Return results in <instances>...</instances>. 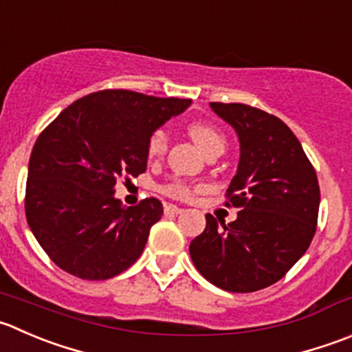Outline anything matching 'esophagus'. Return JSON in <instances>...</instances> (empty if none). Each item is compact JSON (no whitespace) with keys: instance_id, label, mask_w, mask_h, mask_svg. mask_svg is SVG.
I'll list each match as a JSON object with an SVG mask.
<instances>
[{"instance_id":"esophagus-1","label":"esophagus","mask_w":352,"mask_h":352,"mask_svg":"<svg viewBox=\"0 0 352 352\" xmlns=\"http://www.w3.org/2000/svg\"><path fill=\"white\" fill-rule=\"evenodd\" d=\"M182 211V208L175 206V204H165V214H179Z\"/></svg>"}]
</instances>
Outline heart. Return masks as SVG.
I'll return each mask as SVG.
<instances>
[{
    "label": "heart",
    "instance_id": "obj_1",
    "mask_svg": "<svg viewBox=\"0 0 352 352\" xmlns=\"http://www.w3.org/2000/svg\"><path fill=\"white\" fill-rule=\"evenodd\" d=\"M187 132L192 138V141L196 142L197 148L208 155L211 151H223L225 149V138L220 131H218L214 125L208 124V122H190L187 125ZM166 146H168V138H166V132L163 129H156L155 132H151L148 139V146H146V151L151 160L162 158L166 151ZM197 190V187L190 186V184L184 182V180H172L170 184L163 186V192L168 194V196L177 197V199H189L194 192Z\"/></svg>",
    "mask_w": 352,
    "mask_h": 352
}]
</instances>
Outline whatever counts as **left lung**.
Here are the masks:
<instances>
[{"label": "left lung", "instance_id": "left-lung-1", "mask_svg": "<svg viewBox=\"0 0 352 352\" xmlns=\"http://www.w3.org/2000/svg\"><path fill=\"white\" fill-rule=\"evenodd\" d=\"M210 107L234 127L241 142L225 203L241 211L228 225L208 213L206 228L190 242L189 252L197 272L213 285L254 292L280 280L311 244L318 179L301 142L280 118L241 103Z\"/></svg>", "mask_w": 352, "mask_h": 352}]
</instances>
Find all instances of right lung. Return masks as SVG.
Listing matches in <instances>:
<instances>
[{
  "label": "right lung",
  "mask_w": 352,
  "mask_h": 352,
  "mask_svg": "<svg viewBox=\"0 0 352 352\" xmlns=\"http://www.w3.org/2000/svg\"><path fill=\"white\" fill-rule=\"evenodd\" d=\"M189 104L125 89L98 91L41 132L29 160L25 217L54 265L84 280H107L138 261L163 206L149 197L125 208L113 196L115 184L146 172L151 132Z\"/></svg>",
  "instance_id": "1"
}]
</instances>
